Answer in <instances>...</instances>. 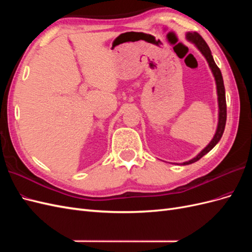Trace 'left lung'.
<instances>
[{
  "mask_svg": "<svg viewBox=\"0 0 252 252\" xmlns=\"http://www.w3.org/2000/svg\"><path fill=\"white\" fill-rule=\"evenodd\" d=\"M186 39L189 42H191L192 44H194L195 47L201 51L202 55L205 57L206 61H207V63L210 67L213 77H215L216 84H217L218 104H219V122H218L217 131L215 133V136H213V139L210 141V143L195 158L189 159V161H187V162L182 163V165H189V164H192L196 161H199V159L202 157H204L206 154H208V152L216 146V145L219 143V141L220 140V138H222V135H223L225 125H226V118H227L224 81H223V77H222V73H220V68L217 66L215 60H213L210 48L208 47L207 43L204 41L203 37L197 32H187L186 33Z\"/></svg>",
  "mask_w": 252,
  "mask_h": 252,
  "instance_id": "1",
  "label": "left lung"
}]
</instances>
